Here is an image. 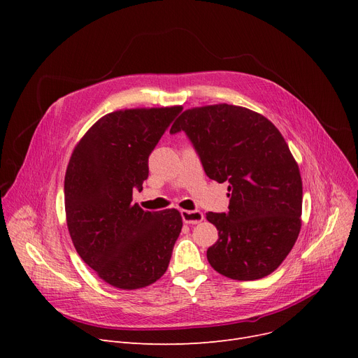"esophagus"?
Returning <instances> with one entry per match:
<instances>
[{"mask_svg":"<svg viewBox=\"0 0 358 358\" xmlns=\"http://www.w3.org/2000/svg\"><path fill=\"white\" fill-rule=\"evenodd\" d=\"M181 217H182L184 223H189V224H197L204 219V216L200 210H193V212L181 210Z\"/></svg>","mask_w":358,"mask_h":358,"instance_id":"obj_1","label":"esophagus"}]
</instances>
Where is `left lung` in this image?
I'll return each instance as SVG.
<instances>
[{"label": "left lung", "instance_id": "8db88e82", "mask_svg": "<svg viewBox=\"0 0 358 358\" xmlns=\"http://www.w3.org/2000/svg\"><path fill=\"white\" fill-rule=\"evenodd\" d=\"M180 130L208 177L229 182V212L206 213L219 234L210 266L232 280L271 274L302 228V177L283 135L259 113L224 103L182 111L169 131Z\"/></svg>", "mask_w": 358, "mask_h": 358}]
</instances>
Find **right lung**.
Listing matches in <instances>:
<instances>
[{
    "label": "right lung",
    "instance_id": "right-lung-1",
    "mask_svg": "<svg viewBox=\"0 0 358 358\" xmlns=\"http://www.w3.org/2000/svg\"><path fill=\"white\" fill-rule=\"evenodd\" d=\"M181 106L108 113L75 145L65 174L66 224L75 250L107 285L136 290L168 268L182 228L177 209L131 203L148 158Z\"/></svg>",
    "mask_w": 358,
    "mask_h": 358
}]
</instances>
